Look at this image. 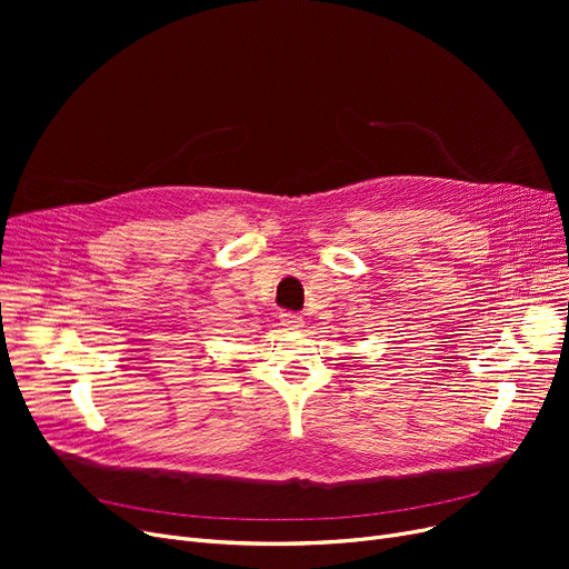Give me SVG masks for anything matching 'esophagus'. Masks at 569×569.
<instances>
[{
    "label": "esophagus",
    "instance_id": "esophagus-1",
    "mask_svg": "<svg viewBox=\"0 0 569 569\" xmlns=\"http://www.w3.org/2000/svg\"><path fill=\"white\" fill-rule=\"evenodd\" d=\"M279 318H281V325L288 327V330H300V327H305V318L300 313L283 311Z\"/></svg>",
    "mask_w": 569,
    "mask_h": 569
}]
</instances>
